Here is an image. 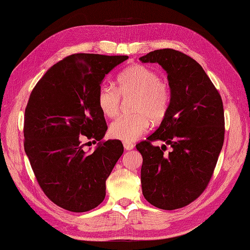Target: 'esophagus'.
Returning <instances> with one entry per match:
<instances>
[{
    "label": "esophagus",
    "instance_id": "34e87169",
    "mask_svg": "<svg viewBox=\"0 0 250 250\" xmlns=\"http://www.w3.org/2000/svg\"><path fill=\"white\" fill-rule=\"evenodd\" d=\"M123 146H124V147H125V150H127V151H130V150H132L134 149V145L131 144V142H127V141H124L123 142Z\"/></svg>",
    "mask_w": 250,
    "mask_h": 250
}]
</instances>
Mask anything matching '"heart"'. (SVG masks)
Here are the masks:
<instances>
[{"label":"heart","instance_id":"1","mask_svg":"<svg viewBox=\"0 0 250 250\" xmlns=\"http://www.w3.org/2000/svg\"><path fill=\"white\" fill-rule=\"evenodd\" d=\"M136 96L134 115L122 116L110 125L112 138L131 142L146 134L150 122L159 123L165 118L171 103L169 85L160 80L156 71L142 64H132L118 75V88L103 83L97 91L100 111L114 118L120 111L121 97Z\"/></svg>","mask_w":250,"mask_h":250}]
</instances>
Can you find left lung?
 <instances>
[{"instance_id": "obj_1", "label": "left lung", "mask_w": 250, "mask_h": 250, "mask_svg": "<svg viewBox=\"0 0 250 250\" xmlns=\"http://www.w3.org/2000/svg\"><path fill=\"white\" fill-rule=\"evenodd\" d=\"M166 71L171 90L169 110L159 128L136 146L142 155V194L152 205L172 210L200 196L213 174L225 140L220 95L194 59L171 48L139 58ZM161 140L173 147L168 155L150 145Z\"/></svg>"}]
</instances>
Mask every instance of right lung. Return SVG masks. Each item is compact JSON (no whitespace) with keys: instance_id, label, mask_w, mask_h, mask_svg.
Segmentation results:
<instances>
[{"instance_id":"1","label":"right lung","mask_w":250,"mask_h":250,"mask_svg":"<svg viewBox=\"0 0 250 250\" xmlns=\"http://www.w3.org/2000/svg\"><path fill=\"white\" fill-rule=\"evenodd\" d=\"M128 56L74 54L50 67L35 85L24 111V151L40 187L56 205L88 211L104 200L105 180L123 154L120 140L86 152L106 126L97 104L104 76Z\"/></svg>"}]
</instances>
